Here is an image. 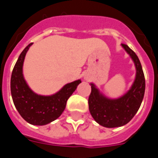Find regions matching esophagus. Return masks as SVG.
Instances as JSON below:
<instances>
[{
	"label": "esophagus",
	"instance_id": "34e87169",
	"mask_svg": "<svg viewBox=\"0 0 158 158\" xmlns=\"http://www.w3.org/2000/svg\"><path fill=\"white\" fill-rule=\"evenodd\" d=\"M84 78H85V80H86V81H89V77H88L87 76H85V77H84Z\"/></svg>",
	"mask_w": 158,
	"mask_h": 158
}]
</instances>
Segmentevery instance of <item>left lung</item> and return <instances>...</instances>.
Masks as SVG:
<instances>
[{"label":"left lung","mask_w":158,"mask_h":158,"mask_svg":"<svg viewBox=\"0 0 158 158\" xmlns=\"http://www.w3.org/2000/svg\"><path fill=\"white\" fill-rule=\"evenodd\" d=\"M122 47L133 60L136 76L131 89L118 99H109L100 93L91 83L92 91L89 97V108L96 123L107 128L122 127L132 119L139 111L144 97L145 77L139 58L127 45Z\"/></svg>","instance_id":"1"}]
</instances>
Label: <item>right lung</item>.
Segmentation results:
<instances>
[{
	"instance_id": "right-lung-1",
	"label": "right lung",
	"mask_w": 158,
	"mask_h": 158,
	"mask_svg": "<svg viewBox=\"0 0 158 158\" xmlns=\"http://www.w3.org/2000/svg\"><path fill=\"white\" fill-rule=\"evenodd\" d=\"M30 43L19 54L11 77V93L14 105L24 120L32 125L43 126L57 119L65 108L69 96L76 90L81 80L66 84L51 96L38 95L27 85L23 75V65Z\"/></svg>"
}]
</instances>
